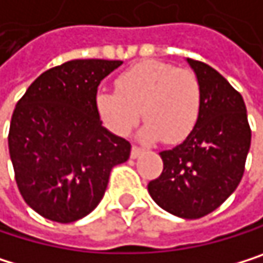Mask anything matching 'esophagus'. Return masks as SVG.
<instances>
[{"label":"esophagus","mask_w":263,"mask_h":263,"mask_svg":"<svg viewBox=\"0 0 263 263\" xmlns=\"http://www.w3.org/2000/svg\"><path fill=\"white\" fill-rule=\"evenodd\" d=\"M141 153H142V148H141V147H138V145H133V147H132V153H130V155H132V158H133V159H135V158H138Z\"/></svg>","instance_id":"obj_1"}]
</instances>
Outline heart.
<instances>
[{"label":"heart","mask_w":263,"mask_h":263,"mask_svg":"<svg viewBox=\"0 0 263 263\" xmlns=\"http://www.w3.org/2000/svg\"><path fill=\"white\" fill-rule=\"evenodd\" d=\"M96 104L102 121L116 135H127L142 110L147 121L139 136L175 144L187 138L198 121L201 86L189 69L147 60L124 71L116 80V91H99Z\"/></svg>","instance_id":"heart-1"}]
</instances>
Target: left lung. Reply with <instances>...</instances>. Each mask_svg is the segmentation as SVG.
Listing matches in <instances>:
<instances>
[{"instance_id": "obj_1", "label": "left lung", "mask_w": 263, "mask_h": 263, "mask_svg": "<svg viewBox=\"0 0 263 263\" xmlns=\"http://www.w3.org/2000/svg\"><path fill=\"white\" fill-rule=\"evenodd\" d=\"M201 86V110L189 136L161 152L162 174L148 183L153 201L177 217L200 218L231 195L251 145L243 97L209 65L186 59Z\"/></svg>"}]
</instances>
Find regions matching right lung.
<instances>
[{
  "instance_id": "obj_1",
  "label": "right lung",
  "mask_w": 263,
  "mask_h": 263,
  "mask_svg": "<svg viewBox=\"0 0 263 263\" xmlns=\"http://www.w3.org/2000/svg\"><path fill=\"white\" fill-rule=\"evenodd\" d=\"M121 60H71L45 71L18 101L9 153L24 201L42 217L71 223L101 203L110 172L132 145L108 132L97 88Z\"/></svg>"
}]
</instances>
